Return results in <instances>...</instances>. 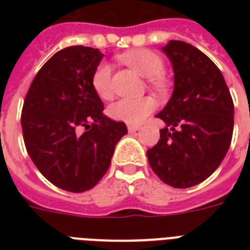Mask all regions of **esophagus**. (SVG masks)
Listing matches in <instances>:
<instances>
[{
  "label": "esophagus",
  "mask_w": 250,
  "mask_h": 250,
  "mask_svg": "<svg viewBox=\"0 0 250 250\" xmlns=\"http://www.w3.org/2000/svg\"><path fill=\"white\" fill-rule=\"evenodd\" d=\"M140 129V127L139 125H128V132H136V131H139Z\"/></svg>",
  "instance_id": "obj_1"
}]
</instances>
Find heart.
Returning <instances> with one entry per match:
<instances>
[{
  "label": "heart",
  "mask_w": 250,
  "mask_h": 250,
  "mask_svg": "<svg viewBox=\"0 0 250 250\" xmlns=\"http://www.w3.org/2000/svg\"><path fill=\"white\" fill-rule=\"evenodd\" d=\"M121 61L132 68L133 71H136L139 75L148 79L153 89H156L157 92H162L165 89V82L161 76L164 74L165 64L158 54L150 50L139 49L122 54ZM92 85L101 98H109L111 96L110 67L107 64L101 63L96 68L92 78ZM154 107L156 104L152 98H123L110 106L109 114L115 121L125 122L128 125H140L154 110Z\"/></svg>",
  "instance_id": "1"
}]
</instances>
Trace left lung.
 I'll return each instance as SVG.
<instances>
[{
	"label": "left lung",
	"mask_w": 250,
	"mask_h": 250,
	"mask_svg": "<svg viewBox=\"0 0 250 250\" xmlns=\"http://www.w3.org/2000/svg\"><path fill=\"white\" fill-rule=\"evenodd\" d=\"M161 50L172 64L174 90L156 115L166 127L146 156L167 186L189 188L209 178L229 152L232 97L221 70L201 50L179 40Z\"/></svg>",
	"instance_id": "8db88e82"
}]
</instances>
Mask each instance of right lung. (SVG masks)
Wrapping results in <instances>:
<instances>
[{
    "instance_id": "add662e5",
    "label": "right lung",
    "mask_w": 250,
    "mask_h": 250,
    "mask_svg": "<svg viewBox=\"0 0 250 250\" xmlns=\"http://www.w3.org/2000/svg\"><path fill=\"white\" fill-rule=\"evenodd\" d=\"M102 57L98 49L82 45L57 52L35 76L21 110L31 160L49 182L68 192L93 188L127 133L123 122L104 115L92 85Z\"/></svg>"
}]
</instances>
